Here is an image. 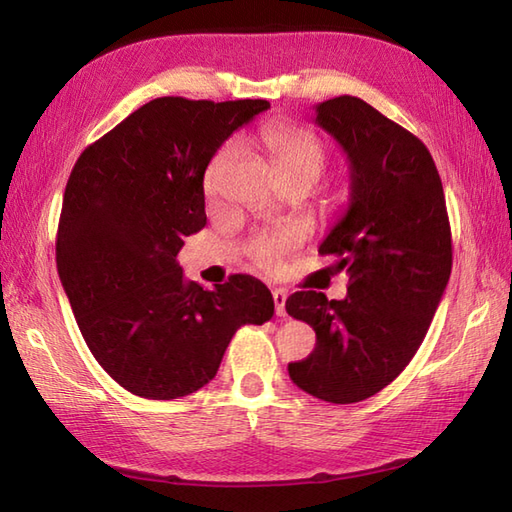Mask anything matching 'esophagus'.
<instances>
[{
	"label": "esophagus",
	"mask_w": 512,
	"mask_h": 512,
	"mask_svg": "<svg viewBox=\"0 0 512 512\" xmlns=\"http://www.w3.org/2000/svg\"><path fill=\"white\" fill-rule=\"evenodd\" d=\"M273 299H275V312L277 317H286V299H288V292L286 290H273Z\"/></svg>",
	"instance_id": "obj_1"
}]
</instances>
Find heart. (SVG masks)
<instances>
[{
	"label": "heart",
	"instance_id": "b5f03b06",
	"mask_svg": "<svg viewBox=\"0 0 512 512\" xmlns=\"http://www.w3.org/2000/svg\"><path fill=\"white\" fill-rule=\"evenodd\" d=\"M262 145L268 151L270 162L277 171L281 182L288 180H306L310 187L325 167V145L317 134H312L306 127H297L290 123H277L262 129ZM235 158V145L226 143L211 158L209 167L204 171V191L209 198H215L222 191V182L228 167ZM297 244V237L292 233H281L273 237H257L250 244V255L264 270H275L279 266L281 255L290 246Z\"/></svg>",
	"mask_w": 512,
	"mask_h": 512
}]
</instances>
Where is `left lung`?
Wrapping results in <instances>:
<instances>
[{"label": "left lung", "instance_id": "left-lung-1", "mask_svg": "<svg viewBox=\"0 0 512 512\" xmlns=\"http://www.w3.org/2000/svg\"><path fill=\"white\" fill-rule=\"evenodd\" d=\"M314 123L350 160V206L319 246L350 275L347 297L290 295V317L317 332V347L288 374L334 405L378 394L424 341L449 284L453 250L442 180L429 149L356 96L317 105Z\"/></svg>", "mask_w": 512, "mask_h": 512}]
</instances>
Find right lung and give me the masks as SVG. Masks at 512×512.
Instances as JSON below:
<instances>
[{
  "label": "right lung",
  "instance_id": "add662e5",
  "mask_svg": "<svg viewBox=\"0 0 512 512\" xmlns=\"http://www.w3.org/2000/svg\"><path fill=\"white\" fill-rule=\"evenodd\" d=\"M268 107L162 96L92 143L70 173L57 231L61 284L96 361L136 396L193 394L242 325L275 314L259 279L233 275L204 290L176 259L206 224L202 182L215 151Z\"/></svg>",
  "mask_w": 512,
  "mask_h": 512
}]
</instances>
